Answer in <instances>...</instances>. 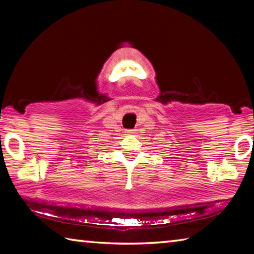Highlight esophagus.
<instances>
[{"mask_svg":"<svg viewBox=\"0 0 254 254\" xmlns=\"http://www.w3.org/2000/svg\"><path fill=\"white\" fill-rule=\"evenodd\" d=\"M127 134H131V135L135 134V130H127Z\"/></svg>","mask_w":254,"mask_h":254,"instance_id":"34e87169","label":"esophagus"}]
</instances>
